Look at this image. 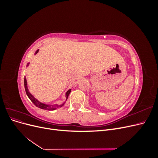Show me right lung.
<instances>
[{"mask_svg":"<svg viewBox=\"0 0 158 158\" xmlns=\"http://www.w3.org/2000/svg\"><path fill=\"white\" fill-rule=\"evenodd\" d=\"M38 51H39V49H37L35 52V55H36ZM29 64L30 63H28L27 64V67L28 66H29ZM24 88H25V90H26V94L27 95V97L30 98V99L31 101V102L35 105V106L37 107H39L40 109H45V110H48V111H52V110H55L57 108H59V107H61L62 106H63L64 105V103H62L60 105H57V104H53V105H50V104H46V103H42L41 102H40L39 100L37 99L33 95L29 92V89H28V88H27V80H26V76L24 78ZM71 92V89H69L67 92H66V101L68 99V97L69 95L70 94Z\"/></svg>","mask_w":158,"mask_h":158,"instance_id":"1","label":"right lung"}]
</instances>
